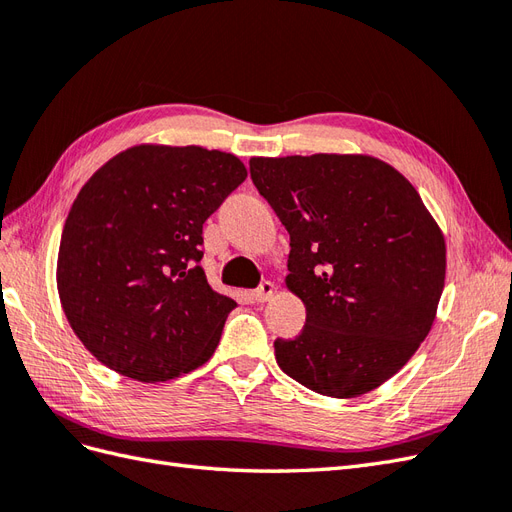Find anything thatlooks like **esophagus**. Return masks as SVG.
Instances as JSON below:
<instances>
[{
  "instance_id": "34e87169",
  "label": "esophagus",
  "mask_w": 512,
  "mask_h": 512,
  "mask_svg": "<svg viewBox=\"0 0 512 512\" xmlns=\"http://www.w3.org/2000/svg\"><path fill=\"white\" fill-rule=\"evenodd\" d=\"M275 294V284L273 282H262L256 290H254V299L258 301V303H265V301H269L271 297Z\"/></svg>"
}]
</instances>
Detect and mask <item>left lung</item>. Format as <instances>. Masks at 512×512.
Instances as JSON below:
<instances>
[{
    "label": "left lung",
    "instance_id": "obj_1",
    "mask_svg": "<svg viewBox=\"0 0 512 512\" xmlns=\"http://www.w3.org/2000/svg\"><path fill=\"white\" fill-rule=\"evenodd\" d=\"M252 181L290 235L286 286L305 327L275 339L284 374L350 399L393 378L436 320L446 245L414 185L371 156L252 158Z\"/></svg>",
    "mask_w": 512,
    "mask_h": 512
}]
</instances>
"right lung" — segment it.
<instances>
[{"mask_svg": "<svg viewBox=\"0 0 512 512\" xmlns=\"http://www.w3.org/2000/svg\"><path fill=\"white\" fill-rule=\"evenodd\" d=\"M245 177L232 153L136 145L83 185L61 232L57 290L102 365L166 382L211 359L237 303L200 267L203 224Z\"/></svg>", "mask_w": 512, "mask_h": 512, "instance_id": "right-lung-1", "label": "right lung"}]
</instances>
